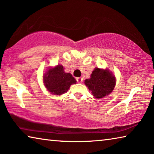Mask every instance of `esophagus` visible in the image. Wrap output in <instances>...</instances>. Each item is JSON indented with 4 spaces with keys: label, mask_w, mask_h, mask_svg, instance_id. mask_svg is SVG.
Returning <instances> with one entry per match:
<instances>
[{
    "label": "esophagus",
    "mask_w": 154,
    "mask_h": 154,
    "mask_svg": "<svg viewBox=\"0 0 154 154\" xmlns=\"http://www.w3.org/2000/svg\"><path fill=\"white\" fill-rule=\"evenodd\" d=\"M76 80L78 82H82L83 81V79L81 77H79V78H76Z\"/></svg>",
    "instance_id": "34e87169"
}]
</instances>
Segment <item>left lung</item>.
<instances>
[{
	"instance_id": "8db88e82",
	"label": "left lung",
	"mask_w": 154,
	"mask_h": 154,
	"mask_svg": "<svg viewBox=\"0 0 154 154\" xmlns=\"http://www.w3.org/2000/svg\"><path fill=\"white\" fill-rule=\"evenodd\" d=\"M84 83L93 96L100 99L111 94L115 86L116 79L109 69L95 67L90 79L85 80Z\"/></svg>"
}]
</instances>
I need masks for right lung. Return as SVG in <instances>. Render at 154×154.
Listing matches in <instances>:
<instances>
[{
    "label": "right lung",
    "instance_id": "add662e5",
    "mask_svg": "<svg viewBox=\"0 0 154 154\" xmlns=\"http://www.w3.org/2000/svg\"><path fill=\"white\" fill-rule=\"evenodd\" d=\"M45 87L51 94L60 95L65 94L76 80L70 73H66L61 65L50 67L43 76Z\"/></svg>",
    "mask_w": 154,
    "mask_h": 154
}]
</instances>
